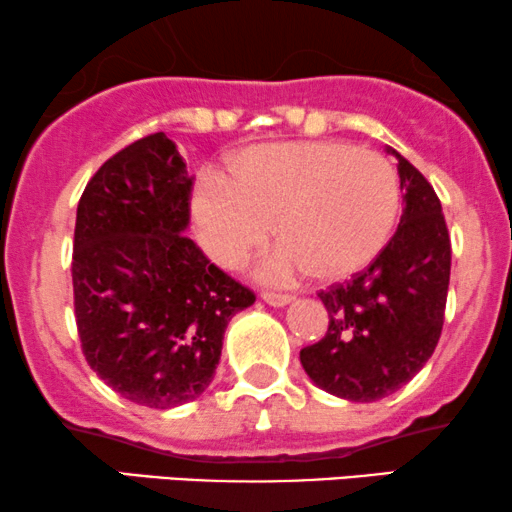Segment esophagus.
<instances>
[{
	"label": "esophagus",
	"instance_id": "esophagus-1",
	"mask_svg": "<svg viewBox=\"0 0 512 512\" xmlns=\"http://www.w3.org/2000/svg\"><path fill=\"white\" fill-rule=\"evenodd\" d=\"M261 298L272 308H284V305L291 303V296L289 294H282V291H263Z\"/></svg>",
	"mask_w": 512,
	"mask_h": 512
}]
</instances>
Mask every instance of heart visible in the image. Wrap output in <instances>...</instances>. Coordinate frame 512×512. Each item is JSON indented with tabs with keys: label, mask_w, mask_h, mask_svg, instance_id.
<instances>
[{
	"label": "heart",
	"mask_w": 512,
	"mask_h": 512,
	"mask_svg": "<svg viewBox=\"0 0 512 512\" xmlns=\"http://www.w3.org/2000/svg\"><path fill=\"white\" fill-rule=\"evenodd\" d=\"M400 207L393 164L336 141L254 145L232 159L228 178L209 174L192 192L199 244L223 268H240L272 225L280 247L261 263L270 282L362 270L388 244Z\"/></svg>",
	"instance_id": "1"
}]
</instances>
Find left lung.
Wrapping results in <instances>:
<instances>
[{"label": "left lung", "instance_id": "8db88e82", "mask_svg": "<svg viewBox=\"0 0 512 512\" xmlns=\"http://www.w3.org/2000/svg\"><path fill=\"white\" fill-rule=\"evenodd\" d=\"M388 152L400 174V225L367 270L317 294L329 329L301 350L315 386L350 402H376L407 386L435 353L447 305L451 242L442 204L414 164Z\"/></svg>", "mask_w": 512, "mask_h": 512}]
</instances>
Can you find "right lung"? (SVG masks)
Here are the masks:
<instances>
[{"mask_svg":"<svg viewBox=\"0 0 512 512\" xmlns=\"http://www.w3.org/2000/svg\"><path fill=\"white\" fill-rule=\"evenodd\" d=\"M192 178L167 136L112 155L77 204L72 289L82 353L129 402L171 409L209 388L232 315L256 301L190 237Z\"/></svg>","mask_w":512,"mask_h":512,"instance_id":"right-lung-1","label":"right lung"}]
</instances>
